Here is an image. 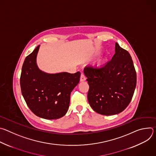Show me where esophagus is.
Instances as JSON below:
<instances>
[{"mask_svg": "<svg viewBox=\"0 0 156 156\" xmlns=\"http://www.w3.org/2000/svg\"><path fill=\"white\" fill-rule=\"evenodd\" d=\"M86 80V77L84 76V75L83 73L81 74V76H80V81H84Z\"/></svg>", "mask_w": 156, "mask_h": 156, "instance_id": "obj_1", "label": "esophagus"}]
</instances>
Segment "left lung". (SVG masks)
Returning a JSON list of instances; mask_svg holds the SVG:
<instances>
[{
  "instance_id": "1",
  "label": "left lung",
  "mask_w": 156,
  "mask_h": 156,
  "mask_svg": "<svg viewBox=\"0 0 156 156\" xmlns=\"http://www.w3.org/2000/svg\"><path fill=\"white\" fill-rule=\"evenodd\" d=\"M115 53L101 67L87 66L84 73L90 86L87 100L96 112L113 115L123 111L131 101L136 73L129 52L115 43Z\"/></svg>"
}]
</instances>
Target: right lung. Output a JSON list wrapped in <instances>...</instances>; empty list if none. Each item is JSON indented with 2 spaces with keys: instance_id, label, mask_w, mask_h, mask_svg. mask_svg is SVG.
<instances>
[{
  "instance_id": "1",
  "label": "right lung",
  "mask_w": 156,
  "mask_h": 156,
  "mask_svg": "<svg viewBox=\"0 0 156 156\" xmlns=\"http://www.w3.org/2000/svg\"><path fill=\"white\" fill-rule=\"evenodd\" d=\"M40 45L28 55L20 76L21 93L27 105L37 117L48 120L64 116L69 107L70 94L78 85L81 73H48L36 63Z\"/></svg>"
}]
</instances>
